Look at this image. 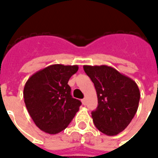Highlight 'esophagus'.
<instances>
[{
    "mask_svg": "<svg viewBox=\"0 0 158 158\" xmlns=\"http://www.w3.org/2000/svg\"><path fill=\"white\" fill-rule=\"evenodd\" d=\"M81 102H82V104H83V105H86V100L85 98H83V99L81 100Z\"/></svg>",
    "mask_w": 158,
    "mask_h": 158,
    "instance_id": "1",
    "label": "esophagus"
}]
</instances>
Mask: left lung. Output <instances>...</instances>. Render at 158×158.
<instances>
[{
	"label": "left lung",
	"mask_w": 158,
	"mask_h": 158,
	"mask_svg": "<svg viewBox=\"0 0 158 158\" xmlns=\"http://www.w3.org/2000/svg\"><path fill=\"white\" fill-rule=\"evenodd\" d=\"M94 83L98 106L92 112L94 124L107 136H115L129 125L138 108L137 83L111 66H83Z\"/></svg>",
	"instance_id": "8db88e82"
}]
</instances>
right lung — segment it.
Here are the masks:
<instances>
[{"mask_svg": "<svg viewBox=\"0 0 158 158\" xmlns=\"http://www.w3.org/2000/svg\"><path fill=\"white\" fill-rule=\"evenodd\" d=\"M78 66L51 65L33 74L24 86L27 109L36 127L49 134L66 129L81 102L71 95L68 81Z\"/></svg>", "mask_w": 158, "mask_h": 158, "instance_id": "add662e5", "label": "right lung"}]
</instances>
